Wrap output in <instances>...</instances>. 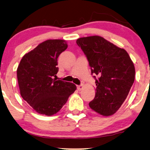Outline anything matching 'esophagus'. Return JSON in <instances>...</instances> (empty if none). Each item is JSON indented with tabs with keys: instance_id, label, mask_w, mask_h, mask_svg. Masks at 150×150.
Here are the masks:
<instances>
[{
	"instance_id": "1",
	"label": "esophagus",
	"mask_w": 150,
	"mask_h": 150,
	"mask_svg": "<svg viewBox=\"0 0 150 150\" xmlns=\"http://www.w3.org/2000/svg\"><path fill=\"white\" fill-rule=\"evenodd\" d=\"M83 88V85H77V89L78 90H79V91H81L82 90V89Z\"/></svg>"
}]
</instances>
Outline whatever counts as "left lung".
Returning a JSON list of instances; mask_svg holds the SVG:
<instances>
[{"instance_id": "left-lung-1", "label": "left lung", "mask_w": 150, "mask_h": 150, "mask_svg": "<svg viewBox=\"0 0 150 150\" xmlns=\"http://www.w3.org/2000/svg\"><path fill=\"white\" fill-rule=\"evenodd\" d=\"M76 44L87 57L96 80V96L89 103L90 108L102 115H111L124 103L133 85L134 64L124 49L102 37L81 38Z\"/></svg>"}]
</instances>
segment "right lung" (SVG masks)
Returning <instances> with one entry per match:
<instances>
[{"label": "right lung", "mask_w": 150, "mask_h": 150, "mask_svg": "<svg viewBox=\"0 0 150 150\" xmlns=\"http://www.w3.org/2000/svg\"><path fill=\"white\" fill-rule=\"evenodd\" d=\"M67 48L64 40H46L20 61L17 69L20 94L38 113H57L76 89L74 84L55 79L59 71L57 59Z\"/></svg>", "instance_id": "add662e5"}]
</instances>
